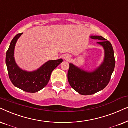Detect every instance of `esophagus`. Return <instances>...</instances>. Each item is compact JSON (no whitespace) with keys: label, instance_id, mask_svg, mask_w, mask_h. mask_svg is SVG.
Segmentation results:
<instances>
[{"label":"esophagus","instance_id":"1","mask_svg":"<svg viewBox=\"0 0 128 128\" xmlns=\"http://www.w3.org/2000/svg\"><path fill=\"white\" fill-rule=\"evenodd\" d=\"M63 58L67 61H69L71 59L70 56L68 55V54H64V56H63Z\"/></svg>","mask_w":128,"mask_h":128}]
</instances>
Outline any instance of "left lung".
<instances>
[{"instance_id": "left-lung-1", "label": "left lung", "mask_w": 128, "mask_h": 128, "mask_svg": "<svg viewBox=\"0 0 128 128\" xmlns=\"http://www.w3.org/2000/svg\"><path fill=\"white\" fill-rule=\"evenodd\" d=\"M92 39L99 40L105 51L102 64L92 72H87L72 64H70L68 80L75 91L83 95H92L104 89L110 82L115 66L113 47L109 41L102 36H92Z\"/></svg>"}]
</instances>
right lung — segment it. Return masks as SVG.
<instances>
[{
    "mask_svg": "<svg viewBox=\"0 0 128 128\" xmlns=\"http://www.w3.org/2000/svg\"><path fill=\"white\" fill-rule=\"evenodd\" d=\"M22 34H18L13 38L6 52V63L8 74L15 86L27 92L35 93L47 86L52 71L62 62V59L47 61L40 68L32 72L22 70L16 64L14 57L15 46Z\"/></svg>",
    "mask_w": 128,
    "mask_h": 128,
    "instance_id": "right-lung-1",
    "label": "right lung"
}]
</instances>
